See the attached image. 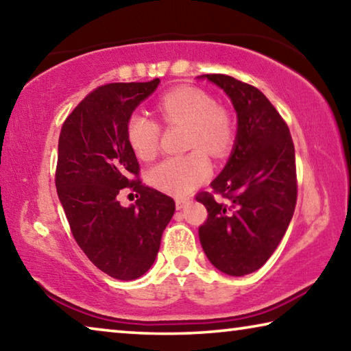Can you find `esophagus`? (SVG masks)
I'll return each mask as SVG.
<instances>
[{
	"instance_id": "obj_1",
	"label": "esophagus",
	"mask_w": 351,
	"mask_h": 351,
	"mask_svg": "<svg viewBox=\"0 0 351 351\" xmlns=\"http://www.w3.org/2000/svg\"><path fill=\"white\" fill-rule=\"evenodd\" d=\"M189 204V199L187 198H176V209L181 210L184 209Z\"/></svg>"
}]
</instances>
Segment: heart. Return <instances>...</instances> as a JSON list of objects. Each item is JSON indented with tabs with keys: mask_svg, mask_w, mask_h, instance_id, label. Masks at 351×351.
Wrapping results in <instances>:
<instances>
[{
	"mask_svg": "<svg viewBox=\"0 0 351 351\" xmlns=\"http://www.w3.org/2000/svg\"><path fill=\"white\" fill-rule=\"evenodd\" d=\"M156 110L165 125L186 123V147L193 150L154 165L148 181L161 192L186 197L210 175L212 165L206 152L224 158L232 150L235 121L228 110L215 105L209 94L195 86L165 93L158 100ZM127 139L136 156L150 161L158 153L161 125L145 112L134 111L127 121Z\"/></svg>",
	"mask_w": 351,
	"mask_h": 351,
	"instance_id": "b5f03b06",
	"label": "heart"
}]
</instances>
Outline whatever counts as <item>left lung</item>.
<instances>
[{"instance_id": "obj_1", "label": "left lung", "mask_w": 351, "mask_h": 351, "mask_svg": "<svg viewBox=\"0 0 351 351\" xmlns=\"http://www.w3.org/2000/svg\"><path fill=\"white\" fill-rule=\"evenodd\" d=\"M230 97L239 130L228 164L197 201L207 209L198 234L207 258L224 274L261 268L287 232L297 201L294 144L268 97L224 74H206Z\"/></svg>"}]
</instances>
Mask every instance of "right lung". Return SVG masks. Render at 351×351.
<instances>
[{
	"label": "right lung",
	"mask_w": 351,
	"mask_h": 351,
	"mask_svg": "<svg viewBox=\"0 0 351 351\" xmlns=\"http://www.w3.org/2000/svg\"><path fill=\"white\" fill-rule=\"evenodd\" d=\"M150 82L108 83L93 90L63 122L56 187L77 245L100 271L134 280L152 268L175 201L139 180L127 121L156 90ZM123 188L136 203L120 206Z\"/></svg>",
	"instance_id": "right-lung-1"
}]
</instances>
